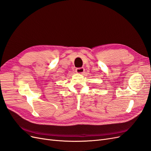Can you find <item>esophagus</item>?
<instances>
[{"label": "esophagus", "mask_w": 151, "mask_h": 151, "mask_svg": "<svg viewBox=\"0 0 151 151\" xmlns=\"http://www.w3.org/2000/svg\"><path fill=\"white\" fill-rule=\"evenodd\" d=\"M76 72L78 73V74H83L84 72V68L83 67H81V68H76Z\"/></svg>", "instance_id": "esophagus-1"}]
</instances>
